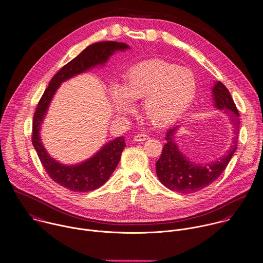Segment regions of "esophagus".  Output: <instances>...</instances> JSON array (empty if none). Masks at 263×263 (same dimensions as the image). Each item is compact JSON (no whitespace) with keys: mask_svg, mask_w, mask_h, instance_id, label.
Returning <instances> with one entry per match:
<instances>
[{"mask_svg":"<svg viewBox=\"0 0 263 263\" xmlns=\"http://www.w3.org/2000/svg\"><path fill=\"white\" fill-rule=\"evenodd\" d=\"M148 138H149V136L147 134H144V133H140V134H137L136 136H134L135 141H145Z\"/></svg>","mask_w":263,"mask_h":263,"instance_id":"34e87169","label":"esophagus"}]
</instances>
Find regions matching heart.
<instances>
[{"mask_svg":"<svg viewBox=\"0 0 263 263\" xmlns=\"http://www.w3.org/2000/svg\"><path fill=\"white\" fill-rule=\"evenodd\" d=\"M197 80L187 68L159 59L141 61L127 71L123 86L114 84L110 95L118 114L133 109L132 100L144 98L142 112L156 126L178 120L191 106Z\"/></svg>","mask_w":263,"mask_h":263,"instance_id":"1","label":"heart"}]
</instances>
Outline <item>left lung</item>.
Listing matches in <instances>:
<instances>
[{
	"label": "left lung",
	"instance_id": "obj_1",
	"mask_svg": "<svg viewBox=\"0 0 263 263\" xmlns=\"http://www.w3.org/2000/svg\"><path fill=\"white\" fill-rule=\"evenodd\" d=\"M212 94L214 105L228 114L234 125L235 137L233 145L228 151V154L218 161L205 165L194 164L180 153L178 145L174 142V135L179 125L169 129L165 137L167 142L163 147L160 159L156 163V171L160 181L173 192L192 194L207 187L222 174L237 149L240 125V115L237 106L230 91L221 82H215Z\"/></svg>",
	"mask_w": 263,
	"mask_h": 263
}]
</instances>
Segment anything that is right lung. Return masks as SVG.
<instances>
[{"instance_id": "add662e5", "label": "right lung", "mask_w": 263, "mask_h": 263, "mask_svg": "<svg viewBox=\"0 0 263 263\" xmlns=\"http://www.w3.org/2000/svg\"><path fill=\"white\" fill-rule=\"evenodd\" d=\"M130 49L125 43L98 42L88 46L76 58L65 64L50 81L35 108L32 120V145L50 178L72 192H91L104 184L117 168L126 146L123 136L109 141L89 160L73 166H65L52 159L41 142L40 129L48 106L60 84L81 72L104 64L116 51Z\"/></svg>"}]
</instances>
